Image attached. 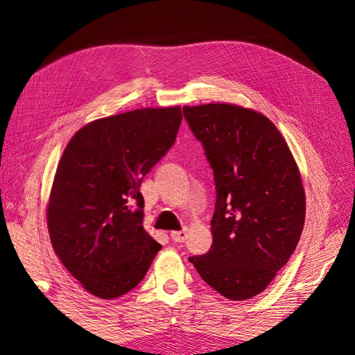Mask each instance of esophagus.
Here are the masks:
<instances>
[{
  "label": "esophagus",
  "instance_id": "34e87169",
  "mask_svg": "<svg viewBox=\"0 0 355 355\" xmlns=\"http://www.w3.org/2000/svg\"><path fill=\"white\" fill-rule=\"evenodd\" d=\"M171 238L175 243H183V241L187 238V232L186 230H180V232H171Z\"/></svg>",
  "mask_w": 355,
  "mask_h": 355
}]
</instances>
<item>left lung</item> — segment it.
<instances>
[{"instance_id": "8db88e82", "label": "left lung", "mask_w": 355, "mask_h": 355, "mask_svg": "<svg viewBox=\"0 0 355 355\" xmlns=\"http://www.w3.org/2000/svg\"><path fill=\"white\" fill-rule=\"evenodd\" d=\"M214 169L212 247L189 261L224 297L262 293L296 250L305 223L302 178L282 134L232 103L183 107Z\"/></svg>"}]
</instances>
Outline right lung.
Instances as JSON below:
<instances>
[{"label": "right lung", "instance_id": "add662e5", "mask_svg": "<svg viewBox=\"0 0 355 355\" xmlns=\"http://www.w3.org/2000/svg\"><path fill=\"white\" fill-rule=\"evenodd\" d=\"M182 108H141L97 119L73 135L53 180V250L96 297L131 291L162 245L143 229V177L175 141Z\"/></svg>", "mask_w": 355, "mask_h": 355}]
</instances>
